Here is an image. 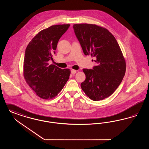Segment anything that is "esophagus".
Segmentation results:
<instances>
[{
	"label": "esophagus",
	"instance_id": "obj_1",
	"mask_svg": "<svg viewBox=\"0 0 149 149\" xmlns=\"http://www.w3.org/2000/svg\"><path fill=\"white\" fill-rule=\"evenodd\" d=\"M76 72H77V70H74V69H72L71 70V73H72V75L75 74L76 73Z\"/></svg>",
	"mask_w": 149,
	"mask_h": 149
}]
</instances>
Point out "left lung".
I'll list each match as a JSON object with an SVG mask.
<instances>
[{
	"label": "left lung",
	"mask_w": 149,
	"mask_h": 149,
	"mask_svg": "<svg viewBox=\"0 0 149 149\" xmlns=\"http://www.w3.org/2000/svg\"><path fill=\"white\" fill-rule=\"evenodd\" d=\"M73 28L85 55L95 57L93 69H83L81 88L90 99L97 101L113 94L121 83L126 63L119 44L106 28L95 24H74Z\"/></svg>",
	"instance_id": "obj_1"
}]
</instances>
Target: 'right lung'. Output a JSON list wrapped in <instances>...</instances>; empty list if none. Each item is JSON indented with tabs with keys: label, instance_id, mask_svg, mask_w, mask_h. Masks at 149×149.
I'll list each match as a JSON object with an SVG mask.
<instances>
[{
	"label": "right lung",
	"instance_id": "1",
	"mask_svg": "<svg viewBox=\"0 0 149 149\" xmlns=\"http://www.w3.org/2000/svg\"><path fill=\"white\" fill-rule=\"evenodd\" d=\"M69 26L70 24L55 25L40 31L25 49L24 79L36 94L43 99H52L58 95L69 78L70 69H61L48 63L53 60L58 41Z\"/></svg>",
	"mask_w": 149,
	"mask_h": 149
}]
</instances>
